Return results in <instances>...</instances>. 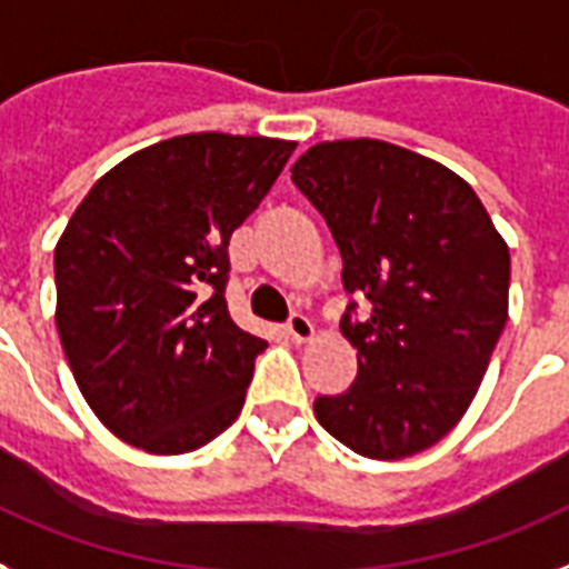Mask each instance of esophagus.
Returning a JSON list of instances; mask_svg holds the SVG:
<instances>
[{"label":"esophagus","instance_id":"obj_1","mask_svg":"<svg viewBox=\"0 0 569 569\" xmlns=\"http://www.w3.org/2000/svg\"><path fill=\"white\" fill-rule=\"evenodd\" d=\"M284 328H288V335L293 342H308L313 337V322L305 313H290Z\"/></svg>","mask_w":569,"mask_h":569}]
</instances>
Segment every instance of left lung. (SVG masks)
<instances>
[{"mask_svg": "<svg viewBox=\"0 0 569 569\" xmlns=\"http://www.w3.org/2000/svg\"><path fill=\"white\" fill-rule=\"evenodd\" d=\"M293 186L326 218L349 302L358 378L313 401L319 425L369 459H403L453 430L509 317V247L462 177L378 139L305 150Z\"/></svg>", "mask_w": 569, "mask_h": 569, "instance_id": "left-lung-1", "label": "left lung"}]
</instances>
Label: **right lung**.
I'll use <instances>...</instances> for the list:
<instances>
[{
    "label": "right lung",
    "instance_id": "1",
    "mask_svg": "<svg viewBox=\"0 0 569 569\" xmlns=\"http://www.w3.org/2000/svg\"><path fill=\"white\" fill-rule=\"evenodd\" d=\"M296 144L189 133L107 171L54 250L58 335L107 430L189 453L238 419L261 337L227 308L229 238Z\"/></svg>",
    "mask_w": 569,
    "mask_h": 569
}]
</instances>
